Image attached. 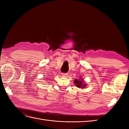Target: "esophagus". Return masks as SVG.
I'll return each instance as SVG.
<instances>
[{"label":"esophagus","mask_w":129,"mask_h":129,"mask_svg":"<svg viewBox=\"0 0 129 129\" xmlns=\"http://www.w3.org/2000/svg\"><path fill=\"white\" fill-rule=\"evenodd\" d=\"M62 75L63 77H67L68 76V74L67 73H62Z\"/></svg>","instance_id":"obj_1"}]
</instances>
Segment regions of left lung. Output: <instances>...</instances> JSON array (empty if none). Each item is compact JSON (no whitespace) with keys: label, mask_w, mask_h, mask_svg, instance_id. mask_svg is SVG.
Here are the masks:
<instances>
[{"label":"left lung","mask_w":129,"mask_h":129,"mask_svg":"<svg viewBox=\"0 0 129 129\" xmlns=\"http://www.w3.org/2000/svg\"><path fill=\"white\" fill-rule=\"evenodd\" d=\"M74 83H75V85L78 88H84L85 86H86V84H85V83L83 82V79H79V80H77L75 79L74 80Z\"/></svg>","instance_id":"8db88e82"}]
</instances>
